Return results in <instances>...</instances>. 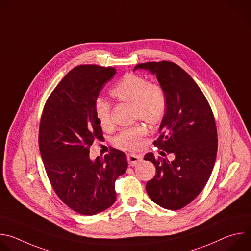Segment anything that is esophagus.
<instances>
[{
    "label": "esophagus",
    "instance_id": "obj_1",
    "mask_svg": "<svg viewBox=\"0 0 251 251\" xmlns=\"http://www.w3.org/2000/svg\"><path fill=\"white\" fill-rule=\"evenodd\" d=\"M127 160H128L129 166L134 167V166H136L139 162L142 161V158H141L139 155H136V154H128V155H127Z\"/></svg>",
    "mask_w": 251,
    "mask_h": 251
}]
</instances>
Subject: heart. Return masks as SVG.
<instances>
[{
  "label": "heart",
  "mask_w": 251,
  "mask_h": 251,
  "mask_svg": "<svg viewBox=\"0 0 251 251\" xmlns=\"http://www.w3.org/2000/svg\"><path fill=\"white\" fill-rule=\"evenodd\" d=\"M110 94L117 101L131 104L135 117L149 125L160 123L165 115L167 103L164 90L158 84L149 83L139 75H124L112 88ZM94 113L103 130L112 129L111 106L108 102L103 99L96 100ZM145 134V127L137 124L122 130L114 138V144L125 151H136L141 147L142 138Z\"/></svg>",
  "instance_id": "1"
}]
</instances>
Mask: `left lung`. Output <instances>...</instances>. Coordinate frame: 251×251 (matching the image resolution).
I'll use <instances>...</instances> for the list:
<instances>
[{"label":"left lung","mask_w":251,"mask_h":251,"mask_svg":"<svg viewBox=\"0 0 251 251\" xmlns=\"http://www.w3.org/2000/svg\"><path fill=\"white\" fill-rule=\"evenodd\" d=\"M155 75L166 96V111L154 144L174 154L169 161L153 153L144 160L156 167L146 185L150 199L166 209H180L202 191L216 163L218 133L210 106L186 71L170 61L146 62L135 66Z\"/></svg>","instance_id":"left-lung-1"}]
</instances>
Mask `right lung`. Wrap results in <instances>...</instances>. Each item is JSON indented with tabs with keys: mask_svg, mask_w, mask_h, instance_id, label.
<instances>
[{
	"mask_svg": "<svg viewBox=\"0 0 251 251\" xmlns=\"http://www.w3.org/2000/svg\"><path fill=\"white\" fill-rule=\"evenodd\" d=\"M115 75L113 67L94 64L71 69L50 95L41 119L39 145L50 182L68 207L84 216L115 202V181L128 166L117 149L104 159L89 157V147L102 137L94 105Z\"/></svg>",
	"mask_w": 251,
	"mask_h": 251,
	"instance_id": "add662e5",
	"label": "right lung"
}]
</instances>
